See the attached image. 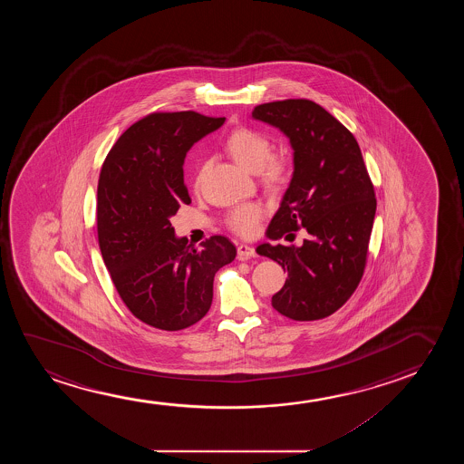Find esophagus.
<instances>
[{
	"label": "esophagus",
	"mask_w": 464,
	"mask_h": 464,
	"mask_svg": "<svg viewBox=\"0 0 464 464\" xmlns=\"http://www.w3.org/2000/svg\"><path fill=\"white\" fill-rule=\"evenodd\" d=\"M256 252L254 247H250L247 244H239L237 246V258L239 260H248V258H255Z\"/></svg>",
	"instance_id": "obj_1"
}]
</instances>
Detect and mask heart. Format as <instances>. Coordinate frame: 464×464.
I'll return each instance as SVG.
<instances>
[{
	"label": "heart",
	"instance_id": "b5f03b06",
	"mask_svg": "<svg viewBox=\"0 0 464 464\" xmlns=\"http://www.w3.org/2000/svg\"><path fill=\"white\" fill-rule=\"evenodd\" d=\"M229 155L248 171L256 172L258 180L269 190H277L288 179L285 159L273 155V142L266 134L254 128H237L225 142ZM208 163L201 161L193 179V187L199 190ZM265 210L258 203L237 204L227 212L225 225L236 235L250 237L256 233Z\"/></svg>",
	"mask_w": 464,
	"mask_h": 464
}]
</instances>
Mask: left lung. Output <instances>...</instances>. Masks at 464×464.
<instances>
[{
    "instance_id": "left-lung-1",
    "label": "left lung",
    "mask_w": 464,
    "mask_h": 464,
    "mask_svg": "<svg viewBox=\"0 0 464 464\" xmlns=\"http://www.w3.org/2000/svg\"><path fill=\"white\" fill-rule=\"evenodd\" d=\"M254 119L280 128L295 150V172L267 227L271 239L304 228L301 247L261 244L256 252L286 271L271 299L282 315L311 322L343 307L362 280L374 223V185L355 136L317 102H265Z\"/></svg>"
}]
</instances>
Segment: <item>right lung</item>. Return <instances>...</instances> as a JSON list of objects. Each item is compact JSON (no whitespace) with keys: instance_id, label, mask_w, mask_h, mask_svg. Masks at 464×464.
Segmentation results:
<instances>
[{"instance_id":"add662e5","label":"right lung","mask_w":464,"mask_h":464,"mask_svg":"<svg viewBox=\"0 0 464 464\" xmlns=\"http://www.w3.org/2000/svg\"><path fill=\"white\" fill-rule=\"evenodd\" d=\"M223 121L195 111L152 112L121 133L102 166L96 231L102 260L128 311L159 330L199 322L217 271L235 260L228 237L210 236L197 248L178 239L169 222L191 203L185 155Z\"/></svg>"}]
</instances>
